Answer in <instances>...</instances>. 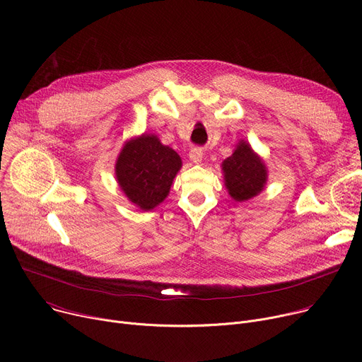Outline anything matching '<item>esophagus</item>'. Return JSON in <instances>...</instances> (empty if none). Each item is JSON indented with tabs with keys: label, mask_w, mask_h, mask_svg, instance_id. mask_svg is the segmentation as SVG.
<instances>
[{
	"label": "esophagus",
	"mask_w": 362,
	"mask_h": 362,
	"mask_svg": "<svg viewBox=\"0 0 362 362\" xmlns=\"http://www.w3.org/2000/svg\"><path fill=\"white\" fill-rule=\"evenodd\" d=\"M189 159H190L193 163H200L202 159H203V151H202V148H197V147L192 148V150L189 151Z\"/></svg>",
	"instance_id": "34e87169"
}]
</instances>
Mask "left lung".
Wrapping results in <instances>:
<instances>
[{"label": "left lung", "mask_w": 362, "mask_h": 362, "mask_svg": "<svg viewBox=\"0 0 362 362\" xmlns=\"http://www.w3.org/2000/svg\"><path fill=\"white\" fill-rule=\"evenodd\" d=\"M222 170L225 186L230 197L236 202H245L255 197L267 185V166L245 140H240L232 156L223 160Z\"/></svg>", "instance_id": "left-lung-1"}]
</instances>
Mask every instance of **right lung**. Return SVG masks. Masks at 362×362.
<instances>
[{
    "label": "right lung",
    "mask_w": 362,
    "mask_h": 362,
    "mask_svg": "<svg viewBox=\"0 0 362 362\" xmlns=\"http://www.w3.org/2000/svg\"><path fill=\"white\" fill-rule=\"evenodd\" d=\"M182 168L179 154L154 134H141L124 143L117 162L116 179L127 199L147 212L169 194Z\"/></svg>",
    "instance_id": "obj_1"
}]
</instances>
